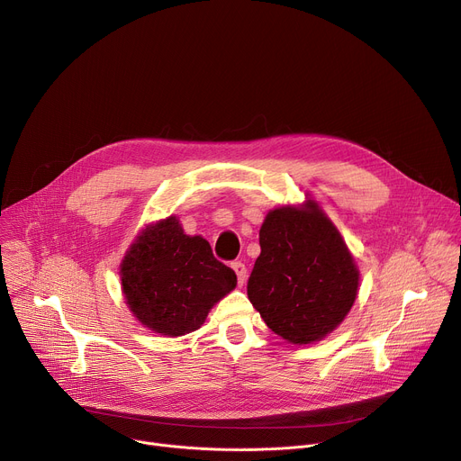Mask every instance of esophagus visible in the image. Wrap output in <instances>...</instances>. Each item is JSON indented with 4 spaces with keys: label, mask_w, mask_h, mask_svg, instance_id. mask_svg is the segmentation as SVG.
Listing matches in <instances>:
<instances>
[{
    "label": "esophagus",
    "mask_w": 461,
    "mask_h": 461,
    "mask_svg": "<svg viewBox=\"0 0 461 461\" xmlns=\"http://www.w3.org/2000/svg\"><path fill=\"white\" fill-rule=\"evenodd\" d=\"M231 268H233L235 274H237V284H239V285L247 284V267H244V263L233 261V263H231Z\"/></svg>",
    "instance_id": "34e87169"
}]
</instances>
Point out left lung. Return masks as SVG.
<instances>
[{"instance_id":"8db88e82","label":"left lung","mask_w":461,"mask_h":461,"mask_svg":"<svg viewBox=\"0 0 461 461\" xmlns=\"http://www.w3.org/2000/svg\"><path fill=\"white\" fill-rule=\"evenodd\" d=\"M259 244L247 291L274 333L308 345L343 322L359 274L339 231L315 202L270 211Z\"/></svg>"}]
</instances>
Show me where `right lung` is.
<instances>
[{"label":"right lung","mask_w":461,"mask_h":461,"mask_svg":"<svg viewBox=\"0 0 461 461\" xmlns=\"http://www.w3.org/2000/svg\"><path fill=\"white\" fill-rule=\"evenodd\" d=\"M237 285L235 272L200 235L170 217L146 228L122 261V289L133 315L163 335L198 330L209 310Z\"/></svg>","instance_id":"add662e5"}]
</instances>
